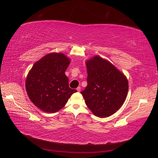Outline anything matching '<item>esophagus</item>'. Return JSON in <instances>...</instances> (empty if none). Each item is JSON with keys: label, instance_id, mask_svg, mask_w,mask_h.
Here are the masks:
<instances>
[{"label": "esophagus", "instance_id": "1", "mask_svg": "<svg viewBox=\"0 0 158 158\" xmlns=\"http://www.w3.org/2000/svg\"><path fill=\"white\" fill-rule=\"evenodd\" d=\"M77 92H80L81 91V88H80V87H78V88H77Z\"/></svg>", "mask_w": 158, "mask_h": 158}]
</instances>
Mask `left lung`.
<instances>
[{
    "mask_svg": "<svg viewBox=\"0 0 158 158\" xmlns=\"http://www.w3.org/2000/svg\"><path fill=\"white\" fill-rule=\"evenodd\" d=\"M86 66L88 85L81 92L86 105L99 117L113 115L126 98L127 79L112 64L98 56L87 61Z\"/></svg>",
    "mask_w": 158,
    "mask_h": 158,
    "instance_id": "8db88e82",
    "label": "left lung"
}]
</instances>
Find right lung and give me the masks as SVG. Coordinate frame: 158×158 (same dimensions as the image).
I'll list each match as a JSON object with an SVG mask.
<instances>
[{
	"instance_id": "obj_1",
	"label": "right lung",
	"mask_w": 158,
	"mask_h": 158,
	"mask_svg": "<svg viewBox=\"0 0 158 158\" xmlns=\"http://www.w3.org/2000/svg\"><path fill=\"white\" fill-rule=\"evenodd\" d=\"M70 60L62 53L46 55L28 73L26 89L34 105L47 113L63 108L76 89L69 88L65 71Z\"/></svg>"
}]
</instances>
